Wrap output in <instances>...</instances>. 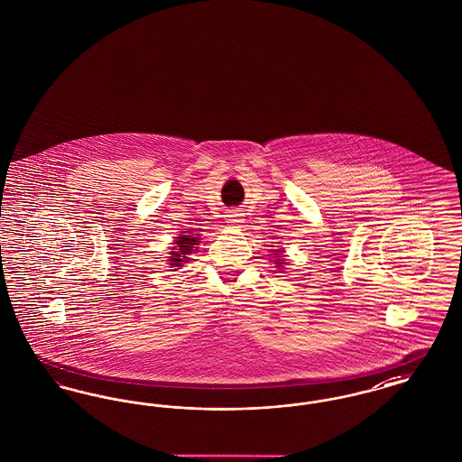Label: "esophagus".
Returning a JSON list of instances; mask_svg holds the SVG:
<instances>
[{
    "label": "esophagus",
    "instance_id": "obj_1",
    "mask_svg": "<svg viewBox=\"0 0 462 462\" xmlns=\"http://www.w3.org/2000/svg\"><path fill=\"white\" fill-rule=\"evenodd\" d=\"M226 220H228V223H239L241 221V213L237 209H232V211H228Z\"/></svg>",
    "mask_w": 462,
    "mask_h": 462
}]
</instances>
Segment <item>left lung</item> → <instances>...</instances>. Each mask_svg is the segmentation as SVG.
I'll return each mask as SVG.
<instances>
[{
  "instance_id": "1",
  "label": "left lung",
  "mask_w": 462,
  "mask_h": 462,
  "mask_svg": "<svg viewBox=\"0 0 462 462\" xmlns=\"http://www.w3.org/2000/svg\"><path fill=\"white\" fill-rule=\"evenodd\" d=\"M275 263H277V266H281V264H284V263H282V260H277V262H275Z\"/></svg>"
}]
</instances>
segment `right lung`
<instances>
[{
  "mask_svg": "<svg viewBox=\"0 0 462 462\" xmlns=\"http://www.w3.org/2000/svg\"><path fill=\"white\" fill-rule=\"evenodd\" d=\"M196 236V234H194ZM194 236H181V237H176V247H173L175 251H171V263L173 266H181V262L187 260L185 254H190L192 253V247L198 245L199 237Z\"/></svg>",
  "mask_w": 462,
  "mask_h": 462,
  "instance_id": "obj_1",
  "label": "right lung"
}]
</instances>
